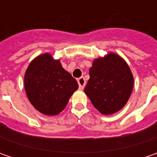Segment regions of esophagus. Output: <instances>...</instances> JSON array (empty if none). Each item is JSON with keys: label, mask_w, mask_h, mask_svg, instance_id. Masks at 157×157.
Here are the masks:
<instances>
[{"label": "esophagus", "mask_w": 157, "mask_h": 157, "mask_svg": "<svg viewBox=\"0 0 157 157\" xmlns=\"http://www.w3.org/2000/svg\"><path fill=\"white\" fill-rule=\"evenodd\" d=\"M78 86H79V89H84L85 87V86H86V80H85V78L81 77V78H79L78 79Z\"/></svg>", "instance_id": "34e87169"}]
</instances>
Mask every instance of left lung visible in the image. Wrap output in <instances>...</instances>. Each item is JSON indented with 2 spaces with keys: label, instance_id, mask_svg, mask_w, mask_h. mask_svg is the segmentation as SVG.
Wrapping results in <instances>:
<instances>
[{
  "label": "left lung",
  "instance_id": "1",
  "mask_svg": "<svg viewBox=\"0 0 157 157\" xmlns=\"http://www.w3.org/2000/svg\"><path fill=\"white\" fill-rule=\"evenodd\" d=\"M89 75L85 94L100 113L109 115L123 108L132 94L134 77L122 57L109 52L94 59Z\"/></svg>",
  "mask_w": 157,
  "mask_h": 157
}]
</instances>
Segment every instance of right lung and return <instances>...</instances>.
<instances>
[{"label":"right lung","mask_w":157,"mask_h":157,"mask_svg":"<svg viewBox=\"0 0 157 157\" xmlns=\"http://www.w3.org/2000/svg\"><path fill=\"white\" fill-rule=\"evenodd\" d=\"M24 88L29 102L37 111L53 116L65 108L78 85L62 67L59 59L44 53L29 64L24 74Z\"/></svg>","instance_id":"right-lung-1"}]
</instances>
